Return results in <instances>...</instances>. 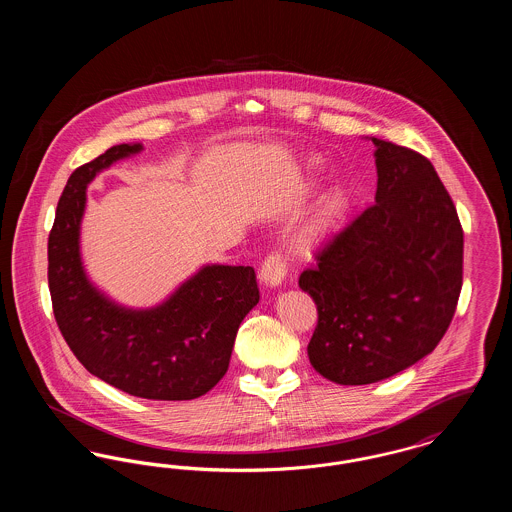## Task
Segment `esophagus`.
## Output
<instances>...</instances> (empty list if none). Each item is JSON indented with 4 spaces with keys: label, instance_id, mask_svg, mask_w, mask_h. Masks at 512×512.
Wrapping results in <instances>:
<instances>
[{
    "label": "esophagus",
    "instance_id": "obj_1",
    "mask_svg": "<svg viewBox=\"0 0 512 512\" xmlns=\"http://www.w3.org/2000/svg\"><path fill=\"white\" fill-rule=\"evenodd\" d=\"M259 278H261V282H263L267 288H278V286H282V282H284V278H286L284 259H282L280 255H276V253L268 255L267 259H265V263H263V267H261V272H259Z\"/></svg>",
    "mask_w": 512,
    "mask_h": 512
}]
</instances>
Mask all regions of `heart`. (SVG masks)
Returning <instances> with one entry per match:
<instances>
[{
	"instance_id": "b5f03b06",
	"label": "heart",
	"mask_w": 512,
	"mask_h": 512,
	"mask_svg": "<svg viewBox=\"0 0 512 512\" xmlns=\"http://www.w3.org/2000/svg\"><path fill=\"white\" fill-rule=\"evenodd\" d=\"M320 172V163L315 157L305 159L293 167L292 176L286 182L280 203L286 209L295 207L305 195ZM351 209V190L336 184L318 197L317 201L301 213L290 228V244L301 257H315L336 240L343 222Z\"/></svg>"
}]
</instances>
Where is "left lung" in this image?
I'll list each match as a JSON object with an SVG mask.
<instances>
[{
	"label": "left lung",
	"instance_id": "1",
	"mask_svg": "<svg viewBox=\"0 0 512 512\" xmlns=\"http://www.w3.org/2000/svg\"><path fill=\"white\" fill-rule=\"evenodd\" d=\"M366 140L376 203L299 276L318 311L309 361L341 386L380 382L430 355L463 288V228L438 172L413 149Z\"/></svg>",
	"mask_w": 512,
	"mask_h": 512
}]
</instances>
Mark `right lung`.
Returning a JSON list of instances; mask_svg holds the SVG:
<instances>
[{
    "label": "right lung",
    "instance_id": "add662e5",
    "mask_svg": "<svg viewBox=\"0 0 512 512\" xmlns=\"http://www.w3.org/2000/svg\"><path fill=\"white\" fill-rule=\"evenodd\" d=\"M142 151V144L113 146L71 174L48 240L53 315L90 374L136 397L188 401L226 374L259 288L251 267L203 265L161 303L134 309L90 280L80 249L88 186L99 172Z\"/></svg>",
    "mask_w": 512,
    "mask_h": 512
}]
</instances>
